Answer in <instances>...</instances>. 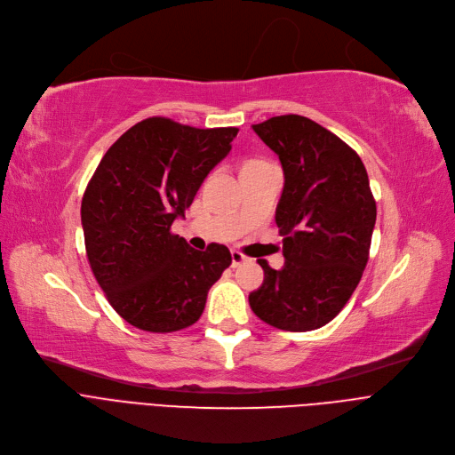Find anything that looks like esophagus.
Here are the masks:
<instances>
[{"instance_id": "34e87169", "label": "esophagus", "mask_w": 455, "mask_h": 455, "mask_svg": "<svg viewBox=\"0 0 455 455\" xmlns=\"http://www.w3.org/2000/svg\"><path fill=\"white\" fill-rule=\"evenodd\" d=\"M249 258L243 254V252H240V251H232V267H237V266H242L243 261H247Z\"/></svg>"}]
</instances>
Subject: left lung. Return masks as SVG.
<instances>
[{
  "instance_id": "obj_1",
  "label": "left lung",
  "mask_w": 455,
  "mask_h": 455,
  "mask_svg": "<svg viewBox=\"0 0 455 455\" xmlns=\"http://www.w3.org/2000/svg\"><path fill=\"white\" fill-rule=\"evenodd\" d=\"M252 131L278 155L283 189L276 225L280 271L258 259L264 283L249 295L271 326L309 331L336 317L362 280L376 223V201L357 153L309 117L275 116Z\"/></svg>"
}]
</instances>
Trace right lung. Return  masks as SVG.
Masks as SVG:
<instances>
[{"label": "right lung", "instance_id": "add662e5", "mask_svg": "<svg viewBox=\"0 0 455 455\" xmlns=\"http://www.w3.org/2000/svg\"><path fill=\"white\" fill-rule=\"evenodd\" d=\"M237 131L148 117L112 143L90 179L81 203L86 256L129 324L155 333L191 326L232 264L225 245L196 251L172 225L230 153Z\"/></svg>", "mask_w": 455, "mask_h": 455}]
</instances>
